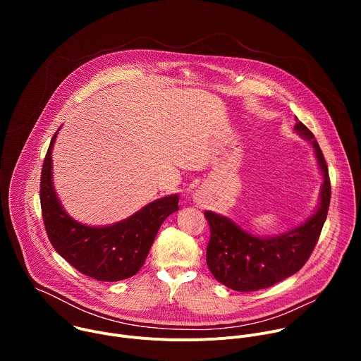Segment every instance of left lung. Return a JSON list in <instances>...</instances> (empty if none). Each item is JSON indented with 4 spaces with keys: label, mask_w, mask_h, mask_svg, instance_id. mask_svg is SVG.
<instances>
[{
    "label": "left lung",
    "mask_w": 361,
    "mask_h": 361,
    "mask_svg": "<svg viewBox=\"0 0 361 361\" xmlns=\"http://www.w3.org/2000/svg\"><path fill=\"white\" fill-rule=\"evenodd\" d=\"M294 131L310 141L323 176L316 212L287 233L259 237L243 230L231 219L205 212L210 224L207 266L214 279L235 291H257L295 274L308 260L327 219L331 197L329 169L313 133L295 118Z\"/></svg>",
    "instance_id": "obj_1"
}]
</instances>
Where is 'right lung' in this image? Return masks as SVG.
Wrapping results in <instances>:
<instances>
[{"label":"right lung","instance_id":"obj_1","mask_svg":"<svg viewBox=\"0 0 361 361\" xmlns=\"http://www.w3.org/2000/svg\"><path fill=\"white\" fill-rule=\"evenodd\" d=\"M59 131L49 142L41 170L39 200L48 238L63 259L91 279H130L142 267L163 221L178 210V195L154 200L116 224L92 227L78 223L64 210L53 184L51 152Z\"/></svg>","mask_w":361,"mask_h":361}]
</instances>
